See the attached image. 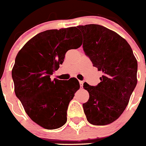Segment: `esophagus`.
<instances>
[{
	"instance_id": "obj_1",
	"label": "esophagus",
	"mask_w": 146,
	"mask_h": 146,
	"mask_svg": "<svg viewBox=\"0 0 146 146\" xmlns=\"http://www.w3.org/2000/svg\"><path fill=\"white\" fill-rule=\"evenodd\" d=\"M79 82H80V88H82V86H83V81L80 80Z\"/></svg>"
}]
</instances>
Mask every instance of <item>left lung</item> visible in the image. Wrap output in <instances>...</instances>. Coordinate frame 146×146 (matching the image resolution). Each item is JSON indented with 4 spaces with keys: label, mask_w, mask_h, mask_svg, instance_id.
Listing matches in <instances>:
<instances>
[{
    "label": "left lung",
    "mask_w": 146,
    "mask_h": 146,
    "mask_svg": "<svg viewBox=\"0 0 146 146\" xmlns=\"http://www.w3.org/2000/svg\"><path fill=\"white\" fill-rule=\"evenodd\" d=\"M77 28L85 54L103 72L97 86L83 84L89 93L84 113L91 124H109L123 113L136 87L137 62L128 42L115 32L96 24Z\"/></svg>",
    "instance_id": "left-lung-1"
}]
</instances>
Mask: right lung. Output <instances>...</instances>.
<instances>
[{
    "label": "right lung",
    "mask_w": 146,
    "mask_h": 146,
    "mask_svg": "<svg viewBox=\"0 0 146 146\" xmlns=\"http://www.w3.org/2000/svg\"><path fill=\"white\" fill-rule=\"evenodd\" d=\"M81 44L76 27L47 30L30 39L15 58L11 76L16 96L31 119L43 128L55 129L66 122L79 81L74 77L51 80L50 76L63 64L67 51Z\"/></svg>",
    "instance_id": "add662e5"
}]
</instances>
